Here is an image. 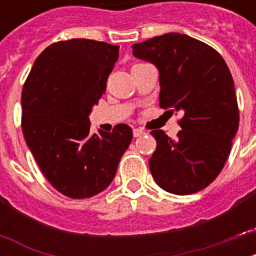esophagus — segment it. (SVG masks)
<instances>
[{"label": "esophagus", "mask_w": 256, "mask_h": 256, "mask_svg": "<svg viewBox=\"0 0 256 256\" xmlns=\"http://www.w3.org/2000/svg\"><path fill=\"white\" fill-rule=\"evenodd\" d=\"M133 134H134V137H141L142 134H145V132L142 130V128H134Z\"/></svg>", "instance_id": "esophagus-1"}]
</instances>
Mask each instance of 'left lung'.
Wrapping results in <instances>:
<instances>
[{"label":"left lung","mask_w":256,"mask_h":256,"mask_svg":"<svg viewBox=\"0 0 256 256\" xmlns=\"http://www.w3.org/2000/svg\"><path fill=\"white\" fill-rule=\"evenodd\" d=\"M137 58L159 70V106L182 112L177 140L154 130L156 150L150 168L166 192L190 194L218 177L238 130L233 78L215 49L192 36L168 32L134 44Z\"/></svg>","instance_id":"obj_1"}]
</instances>
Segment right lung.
Instances as JSON below:
<instances>
[{
    "label": "right lung",
    "mask_w": 256,
    "mask_h": 256,
    "mask_svg": "<svg viewBox=\"0 0 256 256\" xmlns=\"http://www.w3.org/2000/svg\"><path fill=\"white\" fill-rule=\"evenodd\" d=\"M119 46L93 40L54 42L36 58L22 92V130L42 174L71 198L112 182L133 138L128 124L90 134L89 114L106 89Z\"/></svg>",
    "instance_id": "add662e5"
}]
</instances>
